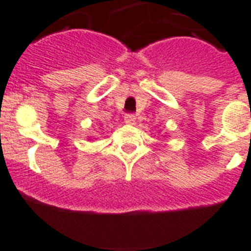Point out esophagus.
Masks as SVG:
<instances>
[{"instance_id": "34e87169", "label": "esophagus", "mask_w": 251, "mask_h": 251, "mask_svg": "<svg viewBox=\"0 0 251 251\" xmlns=\"http://www.w3.org/2000/svg\"><path fill=\"white\" fill-rule=\"evenodd\" d=\"M124 119H125L126 124H129V125H135V121H136L135 115H132V113H126Z\"/></svg>"}]
</instances>
